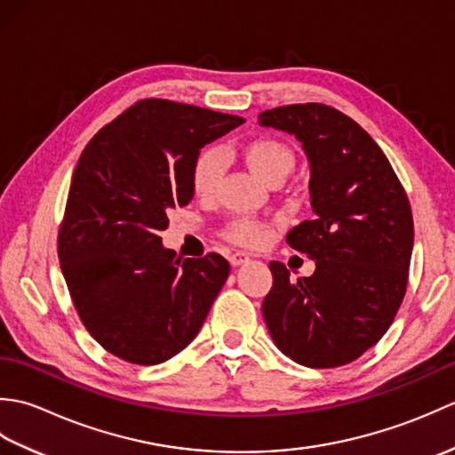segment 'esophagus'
<instances>
[{
    "mask_svg": "<svg viewBox=\"0 0 455 455\" xmlns=\"http://www.w3.org/2000/svg\"><path fill=\"white\" fill-rule=\"evenodd\" d=\"M250 259V256L248 254H244V252H235V254H230L228 256V262H230V266H243V264H246Z\"/></svg>",
    "mask_w": 455,
    "mask_h": 455,
    "instance_id": "obj_1",
    "label": "esophagus"
}]
</instances>
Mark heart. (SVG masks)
<instances>
[{
	"label": "heart",
	"mask_w": 455,
	"mask_h": 455,
	"mask_svg": "<svg viewBox=\"0 0 455 455\" xmlns=\"http://www.w3.org/2000/svg\"><path fill=\"white\" fill-rule=\"evenodd\" d=\"M240 158L256 176L267 181L269 186H279L289 173L295 170V150L282 139L258 134L240 144ZM222 173H225V158L219 148H201L191 164V189L203 201L217 196ZM220 236L243 248H262L274 236L272 225L250 217H233L220 230Z\"/></svg>",
	"instance_id": "b5f03b06"
}]
</instances>
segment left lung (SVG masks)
Listing matches in <instances>:
<instances>
[{"mask_svg":"<svg viewBox=\"0 0 455 455\" xmlns=\"http://www.w3.org/2000/svg\"><path fill=\"white\" fill-rule=\"evenodd\" d=\"M258 121L301 140L316 215L285 238L315 259V274L291 282L282 262L269 264L266 326L297 363L346 365L381 340L407 293L414 240L409 197L377 142L331 105H283Z\"/></svg>","mask_w":455,"mask_h":455,"instance_id":"obj_1","label":"left lung"}]
</instances>
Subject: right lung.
I'll list each match as a JSON object with an SVG mask.
<instances>
[{
  "label": "right lung",
  "mask_w": 455,
  "mask_h": 455,
  "mask_svg": "<svg viewBox=\"0 0 455 455\" xmlns=\"http://www.w3.org/2000/svg\"><path fill=\"white\" fill-rule=\"evenodd\" d=\"M244 119L170 100H139L85 144L58 228L72 303L95 340L124 362L181 352L227 282L220 254L162 248L168 209L193 197L197 152Z\"/></svg>",
  "instance_id": "1"
}]
</instances>
